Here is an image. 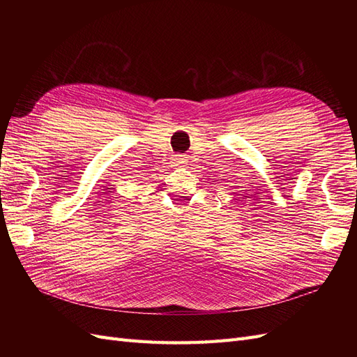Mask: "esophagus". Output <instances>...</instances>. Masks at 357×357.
Returning <instances> with one entry per match:
<instances>
[{
	"label": "esophagus",
	"mask_w": 357,
	"mask_h": 357,
	"mask_svg": "<svg viewBox=\"0 0 357 357\" xmlns=\"http://www.w3.org/2000/svg\"><path fill=\"white\" fill-rule=\"evenodd\" d=\"M188 164V160H186V158H183V156H176L174 159H172V167H176V168H181V167H185Z\"/></svg>",
	"instance_id": "esophagus-1"
}]
</instances>
